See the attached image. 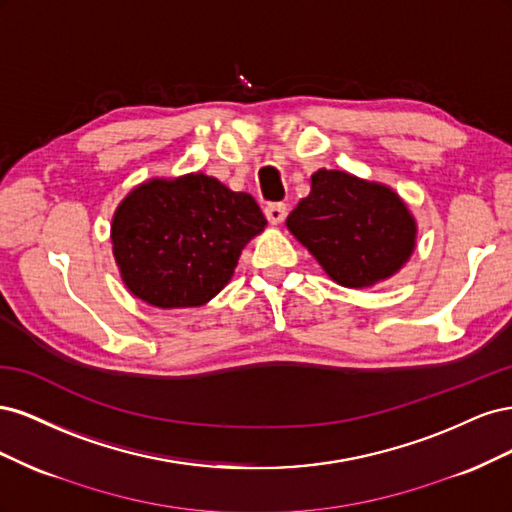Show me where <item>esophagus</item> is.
<instances>
[{
	"label": "esophagus",
	"instance_id": "obj_1",
	"mask_svg": "<svg viewBox=\"0 0 512 512\" xmlns=\"http://www.w3.org/2000/svg\"><path fill=\"white\" fill-rule=\"evenodd\" d=\"M265 215L269 224H282L286 218V205L284 203H269L265 207Z\"/></svg>",
	"mask_w": 512,
	"mask_h": 512
}]
</instances>
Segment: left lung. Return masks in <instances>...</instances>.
<instances>
[{
    "label": "left lung",
    "instance_id": "8db88e82",
    "mask_svg": "<svg viewBox=\"0 0 512 512\" xmlns=\"http://www.w3.org/2000/svg\"><path fill=\"white\" fill-rule=\"evenodd\" d=\"M286 226L331 280L348 288L391 277L410 258L416 239L414 218L391 188L344 170L312 175V192Z\"/></svg>",
    "mask_w": 512,
    "mask_h": 512
}]
</instances>
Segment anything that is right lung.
Wrapping results in <instances>:
<instances>
[{
	"mask_svg": "<svg viewBox=\"0 0 512 512\" xmlns=\"http://www.w3.org/2000/svg\"><path fill=\"white\" fill-rule=\"evenodd\" d=\"M265 226L256 200L218 179H153L115 211L113 254L134 297L164 309L196 307L228 284L245 243Z\"/></svg>",
	"mask_w": 512,
	"mask_h": 512,
	"instance_id": "obj_1",
	"label": "right lung"
}]
</instances>
